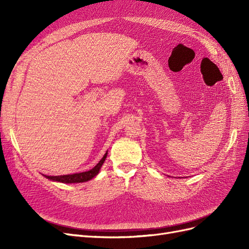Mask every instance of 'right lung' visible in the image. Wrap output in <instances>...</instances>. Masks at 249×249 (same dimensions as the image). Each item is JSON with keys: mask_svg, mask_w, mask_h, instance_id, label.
<instances>
[{"mask_svg": "<svg viewBox=\"0 0 249 249\" xmlns=\"http://www.w3.org/2000/svg\"><path fill=\"white\" fill-rule=\"evenodd\" d=\"M107 155H108V150L106 152V154L104 155L101 161L97 163L92 169H90L88 171L72 173V175H65V176H55V177L54 176H43V177H46L50 180H53V182H59V183H65V184L87 182V180L92 179L95 176L99 175L103 164H104L105 160H106Z\"/></svg>", "mask_w": 249, "mask_h": 249, "instance_id": "add662e5", "label": "right lung"}]
</instances>
